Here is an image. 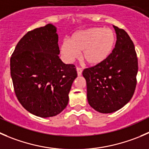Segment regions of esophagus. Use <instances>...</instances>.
<instances>
[{
  "label": "esophagus",
  "instance_id": "34e87169",
  "mask_svg": "<svg viewBox=\"0 0 149 149\" xmlns=\"http://www.w3.org/2000/svg\"><path fill=\"white\" fill-rule=\"evenodd\" d=\"M76 70H77V74H78V76H81V75L82 74V69L80 67H77V68H76Z\"/></svg>",
  "mask_w": 149,
  "mask_h": 149
}]
</instances>
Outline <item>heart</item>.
<instances>
[{
	"mask_svg": "<svg viewBox=\"0 0 149 149\" xmlns=\"http://www.w3.org/2000/svg\"><path fill=\"white\" fill-rule=\"evenodd\" d=\"M116 33L112 29L95 27L73 33L70 41L65 39L60 50L66 60L73 62L79 57L89 65H97L105 62L113 52Z\"/></svg>",
	"mask_w": 149,
	"mask_h": 149,
	"instance_id": "1",
	"label": "heart"
}]
</instances>
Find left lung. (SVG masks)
Returning a JSON list of instances; mask_svg holds the SVG:
<instances>
[{
	"label": "left lung",
	"mask_w": 149,
	"mask_h": 149,
	"mask_svg": "<svg viewBox=\"0 0 149 149\" xmlns=\"http://www.w3.org/2000/svg\"><path fill=\"white\" fill-rule=\"evenodd\" d=\"M115 48L101 64L85 68L88 102L100 113L118 111L132 97L137 84L138 57L130 37L123 29L113 26Z\"/></svg>",
	"instance_id": "1"
}]
</instances>
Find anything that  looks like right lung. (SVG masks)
Returning a JSON list of instances; mask_svg holds the SVG:
<instances>
[{
  "mask_svg": "<svg viewBox=\"0 0 149 149\" xmlns=\"http://www.w3.org/2000/svg\"><path fill=\"white\" fill-rule=\"evenodd\" d=\"M53 24L27 32L17 44L10 59L14 92L21 105L40 117L61 113L77 71L73 64L59 57L58 35Z\"/></svg>",
  "mask_w": 149,
  "mask_h": 149,
  "instance_id": "add662e5",
  "label": "right lung"
}]
</instances>
